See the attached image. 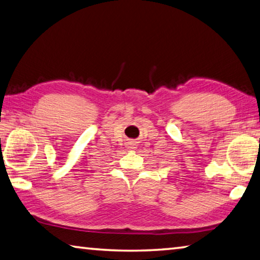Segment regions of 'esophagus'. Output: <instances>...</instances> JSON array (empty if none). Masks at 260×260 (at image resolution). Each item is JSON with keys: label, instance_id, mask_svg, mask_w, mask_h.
Segmentation results:
<instances>
[{"label": "esophagus", "instance_id": "esophagus-1", "mask_svg": "<svg viewBox=\"0 0 260 260\" xmlns=\"http://www.w3.org/2000/svg\"><path fill=\"white\" fill-rule=\"evenodd\" d=\"M128 146H129V148H131V149H135V144H134L133 142H129V143H128Z\"/></svg>", "mask_w": 260, "mask_h": 260}]
</instances>
